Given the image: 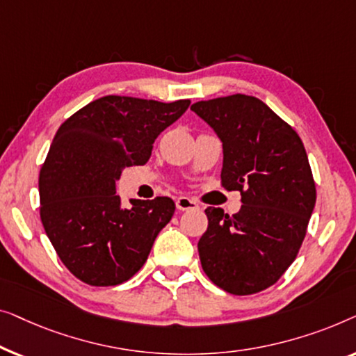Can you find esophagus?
<instances>
[{"mask_svg": "<svg viewBox=\"0 0 356 356\" xmlns=\"http://www.w3.org/2000/svg\"><path fill=\"white\" fill-rule=\"evenodd\" d=\"M176 207L179 211H188V209H198V203L193 198L188 197H179L176 200Z\"/></svg>", "mask_w": 356, "mask_h": 356, "instance_id": "34e87169", "label": "esophagus"}]
</instances>
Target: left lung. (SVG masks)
Returning a JSON list of instances; mask_svg holds the SVG:
<instances>
[{"mask_svg":"<svg viewBox=\"0 0 356 356\" xmlns=\"http://www.w3.org/2000/svg\"><path fill=\"white\" fill-rule=\"evenodd\" d=\"M190 109L221 138V184L238 190L243 203L232 216L204 209L202 268L229 293L261 292L287 271L307 235L316 203L307 152L298 134L254 97L237 93Z\"/></svg>","mask_w":356,"mask_h":356,"instance_id":"1","label":"left lung"}]
</instances>
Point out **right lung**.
<instances>
[{
    "instance_id": "add662e5",
    "label": "right lung",
    "mask_w": 356,
    "mask_h": 356,
    "mask_svg": "<svg viewBox=\"0 0 356 356\" xmlns=\"http://www.w3.org/2000/svg\"><path fill=\"white\" fill-rule=\"evenodd\" d=\"M188 106L190 99L108 95L58 129L40 171V218L64 266L82 282L122 284L147 261L176 204L156 197L122 208L116 180L126 166L148 161L158 135Z\"/></svg>"
}]
</instances>
